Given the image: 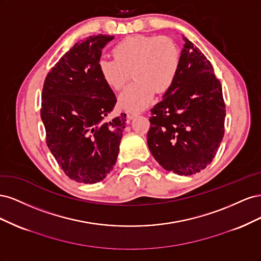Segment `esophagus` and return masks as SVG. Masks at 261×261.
<instances>
[{
	"label": "esophagus",
	"instance_id": "34e87169",
	"mask_svg": "<svg viewBox=\"0 0 261 261\" xmlns=\"http://www.w3.org/2000/svg\"><path fill=\"white\" fill-rule=\"evenodd\" d=\"M139 113L138 112H134V111H128L127 112V118L128 120H132V118H134L135 116H137Z\"/></svg>",
	"mask_w": 261,
	"mask_h": 261
}]
</instances>
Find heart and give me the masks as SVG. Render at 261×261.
I'll return each instance as SVG.
<instances>
[{
    "label": "heart",
    "mask_w": 261,
    "mask_h": 261,
    "mask_svg": "<svg viewBox=\"0 0 261 261\" xmlns=\"http://www.w3.org/2000/svg\"><path fill=\"white\" fill-rule=\"evenodd\" d=\"M114 59L102 57L98 69L103 82L120 90L133 76L136 80L121 92L120 107L127 111H140L151 102L154 91L162 93L174 83L178 73L180 53L169 37L134 35L118 42Z\"/></svg>",
    "instance_id": "heart-1"
}]
</instances>
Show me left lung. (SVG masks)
<instances>
[{"label":"left lung","instance_id":"8db88e82","mask_svg":"<svg viewBox=\"0 0 261 261\" xmlns=\"http://www.w3.org/2000/svg\"><path fill=\"white\" fill-rule=\"evenodd\" d=\"M183 39L175 81L150 110L147 144L163 169L187 176L206 169L217 154L224 135L225 105L211 63Z\"/></svg>","mask_w":261,"mask_h":261}]
</instances>
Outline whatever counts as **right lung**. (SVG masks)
Here are the masks:
<instances>
[{"mask_svg":"<svg viewBox=\"0 0 261 261\" xmlns=\"http://www.w3.org/2000/svg\"><path fill=\"white\" fill-rule=\"evenodd\" d=\"M113 39L98 35L75 43L43 84L40 113L46 145L65 174L78 183L106 178L125 128V113L108 118L116 97L98 69L102 49Z\"/></svg>","mask_w":261,"mask_h":261,"instance_id":"1","label":"right lung"}]
</instances>
